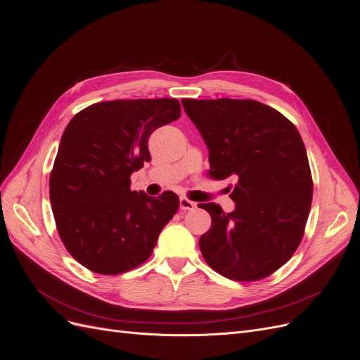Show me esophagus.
<instances>
[{"instance_id": "obj_1", "label": "esophagus", "mask_w": 360, "mask_h": 360, "mask_svg": "<svg viewBox=\"0 0 360 360\" xmlns=\"http://www.w3.org/2000/svg\"><path fill=\"white\" fill-rule=\"evenodd\" d=\"M197 207V204L194 202V201H191V200H188L186 197H181L179 198V209H181V212H191V210H194Z\"/></svg>"}]
</instances>
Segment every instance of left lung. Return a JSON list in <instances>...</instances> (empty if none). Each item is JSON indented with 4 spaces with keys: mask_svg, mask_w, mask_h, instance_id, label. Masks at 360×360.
<instances>
[{
    "mask_svg": "<svg viewBox=\"0 0 360 360\" xmlns=\"http://www.w3.org/2000/svg\"><path fill=\"white\" fill-rule=\"evenodd\" d=\"M182 105L209 147V175L235 182L232 213L198 204L212 216L210 231L200 238L205 262L236 281L269 277L297 250L311 210L314 184L299 131L278 110L251 99Z\"/></svg>",
    "mask_w": 360,
    "mask_h": 360,
    "instance_id": "left-lung-1",
    "label": "left lung"
}]
</instances>
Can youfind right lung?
Masks as SVG:
<instances>
[{"label":"right lung","instance_id":"obj_1","mask_svg":"<svg viewBox=\"0 0 360 360\" xmlns=\"http://www.w3.org/2000/svg\"><path fill=\"white\" fill-rule=\"evenodd\" d=\"M179 117L176 99H120L90 105L67 125L49 198L64 247L90 271L113 276L141 266L176 213L175 193L131 191L129 176L151 159V132Z\"/></svg>","mask_w":360,"mask_h":360}]
</instances>
